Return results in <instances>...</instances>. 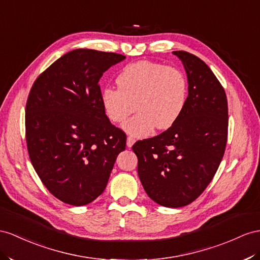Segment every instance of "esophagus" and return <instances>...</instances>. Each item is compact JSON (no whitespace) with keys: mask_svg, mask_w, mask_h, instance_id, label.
<instances>
[{"mask_svg":"<svg viewBox=\"0 0 260 260\" xmlns=\"http://www.w3.org/2000/svg\"><path fill=\"white\" fill-rule=\"evenodd\" d=\"M134 143H135V138L134 137H131V136H128L127 137V139H126V145H127V147L128 148H131L133 145H134Z\"/></svg>","mask_w":260,"mask_h":260,"instance_id":"1","label":"esophagus"}]
</instances>
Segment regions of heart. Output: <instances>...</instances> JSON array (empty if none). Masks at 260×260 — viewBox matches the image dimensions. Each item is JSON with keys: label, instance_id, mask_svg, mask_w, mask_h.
Wrapping results in <instances>:
<instances>
[{"label": "heart", "instance_id": "b5f03b06", "mask_svg": "<svg viewBox=\"0 0 260 260\" xmlns=\"http://www.w3.org/2000/svg\"><path fill=\"white\" fill-rule=\"evenodd\" d=\"M118 89L106 86L101 93L105 115L121 123L135 111L138 113L123 125L136 137L149 135L155 127L168 129L184 111L188 82L181 70L154 61L129 63L116 77Z\"/></svg>", "mask_w": 260, "mask_h": 260}]
</instances>
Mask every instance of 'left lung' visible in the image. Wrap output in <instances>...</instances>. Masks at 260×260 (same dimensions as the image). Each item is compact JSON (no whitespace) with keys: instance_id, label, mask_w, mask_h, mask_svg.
Instances as JSON below:
<instances>
[{"instance_id":"obj_1","label":"left lung","mask_w":260,"mask_h":260,"mask_svg":"<svg viewBox=\"0 0 260 260\" xmlns=\"http://www.w3.org/2000/svg\"><path fill=\"white\" fill-rule=\"evenodd\" d=\"M188 78V99L175 125L138 141L133 151L148 197L167 208L188 205L201 196L222 161L228 142L229 109L222 84L203 60L174 51Z\"/></svg>"}]
</instances>
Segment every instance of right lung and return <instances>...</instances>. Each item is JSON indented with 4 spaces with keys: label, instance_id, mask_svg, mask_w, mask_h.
<instances>
[{
    "label": "right lung",
    "instance_id": "1",
    "mask_svg": "<svg viewBox=\"0 0 260 260\" xmlns=\"http://www.w3.org/2000/svg\"><path fill=\"white\" fill-rule=\"evenodd\" d=\"M125 56L93 49L67 52L32 84L26 103L30 161L50 193L81 206L103 193L125 133L111 124L99 81Z\"/></svg>",
    "mask_w": 260,
    "mask_h": 260
}]
</instances>
